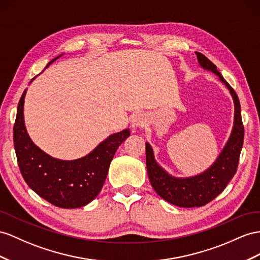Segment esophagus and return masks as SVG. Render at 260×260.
Segmentation results:
<instances>
[{
    "mask_svg": "<svg viewBox=\"0 0 260 260\" xmlns=\"http://www.w3.org/2000/svg\"><path fill=\"white\" fill-rule=\"evenodd\" d=\"M131 124H132V127L134 129L143 127V126L146 124L145 114H143V113H141V112L135 113V114L133 115V117H132Z\"/></svg>",
    "mask_w": 260,
    "mask_h": 260,
    "instance_id": "1",
    "label": "esophagus"
}]
</instances>
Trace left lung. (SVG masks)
I'll return each mask as SVG.
<instances>
[{
  "instance_id": "8db88e82",
  "label": "left lung",
  "mask_w": 260,
  "mask_h": 260,
  "mask_svg": "<svg viewBox=\"0 0 260 260\" xmlns=\"http://www.w3.org/2000/svg\"><path fill=\"white\" fill-rule=\"evenodd\" d=\"M199 64L203 69L212 71L230 90L234 101V125L229 141L216 160L210 168L193 177L178 178L169 175L155 159L154 150L146 143V166L152 188L165 201L180 208H196L211 202L226 188L237 170L239 155L244 143V126L242 122L241 104L232 86L225 81L216 69V66L201 52H196Z\"/></svg>"
}]
</instances>
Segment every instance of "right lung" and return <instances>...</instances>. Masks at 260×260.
<instances>
[{
    "label": "right lung",
    "instance_id": "1",
    "mask_svg": "<svg viewBox=\"0 0 260 260\" xmlns=\"http://www.w3.org/2000/svg\"><path fill=\"white\" fill-rule=\"evenodd\" d=\"M60 56L52 59L46 68ZM25 95L26 90L18 102L13 128L18 167L25 182L39 197L58 208L77 209L90 203L101 191L112 159L118 146L131 135L129 129L110 135L82 158L60 160L46 154L30 139L24 122Z\"/></svg>",
    "mask_w": 260,
    "mask_h": 260
}]
</instances>
